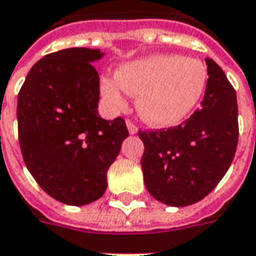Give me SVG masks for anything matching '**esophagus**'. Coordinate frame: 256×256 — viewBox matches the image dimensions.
I'll return each instance as SVG.
<instances>
[{"label":"esophagus","instance_id":"obj_1","mask_svg":"<svg viewBox=\"0 0 256 256\" xmlns=\"http://www.w3.org/2000/svg\"><path fill=\"white\" fill-rule=\"evenodd\" d=\"M126 128H128V132L131 134V135H135V134L138 132V128L131 121H126Z\"/></svg>","mask_w":256,"mask_h":256}]
</instances>
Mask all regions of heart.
<instances>
[{
    "label": "heart",
    "instance_id": "1",
    "mask_svg": "<svg viewBox=\"0 0 256 256\" xmlns=\"http://www.w3.org/2000/svg\"><path fill=\"white\" fill-rule=\"evenodd\" d=\"M206 86L208 71L200 60L158 54L121 65L115 80L101 81V94L115 111L126 105L124 92L135 95L142 121L155 128H171L195 111Z\"/></svg>",
    "mask_w": 256,
    "mask_h": 256
}]
</instances>
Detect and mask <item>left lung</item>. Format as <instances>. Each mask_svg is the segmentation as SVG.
Returning <instances> with one entry per match:
<instances>
[{
	"instance_id": "1",
	"label": "left lung",
	"mask_w": 256,
	"mask_h": 256,
	"mask_svg": "<svg viewBox=\"0 0 256 256\" xmlns=\"http://www.w3.org/2000/svg\"><path fill=\"white\" fill-rule=\"evenodd\" d=\"M208 86L188 121L166 131H140L144 182L156 201L188 206L201 201L231 166L238 145L236 94L221 66L205 58Z\"/></svg>"
}]
</instances>
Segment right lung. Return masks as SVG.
I'll return each mask as SVG.
<instances>
[{
    "label": "right lung",
    "mask_w": 256,
    "mask_h": 256,
    "mask_svg": "<svg viewBox=\"0 0 256 256\" xmlns=\"http://www.w3.org/2000/svg\"><path fill=\"white\" fill-rule=\"evenodd\" d=\"M101 50L66 48L30 70L18 94L16 120L24 162L56 201L82 206L106 190V172L128 130L98 114Z\"/></svg>",
    "instance_id": "1"
}]
</instances>
